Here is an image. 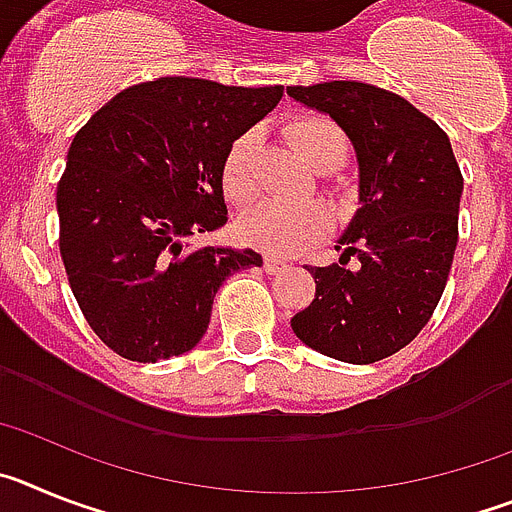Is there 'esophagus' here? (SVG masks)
Returning <instances> with one entry per match:
<instances>
[{
    "label": "esophagus",
    "mask_w": 512,
    "mask_h": 512,
    "mask_svg": "<svg viewBox=\"0 0 512 512\" xmlns=\"http://www.w3.org/2000/svg\"><path fill=\"white\" fill-rule=\"evenodd\" d=\"M287 261L284 259H279V256H266L264 259V269L269 271V274H277V271H284L287 269Z\"/></svg>",
    "instance_id": "34e87169"
}]
</instances>
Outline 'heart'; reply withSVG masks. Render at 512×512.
<instances>
[{"mask_svg":"<svg viewBox=\"0 0 512 512\" xmlns=\"http://www.w3.org/2000/svg\"><path fill=\"white\" fill-rule=\"evenodd\" d=\"M289 140L312 169L333 171L348 151L346 135L336 122L320 115H305L287 125ZM259 130L248 128L233 138L223 158L220 182L233 202H248L256 192L253 156ZM330 228V207L323 200H261L243 212L238 235L246 246L277 256L305 251Z\"/></svg>","mask_w":512,"mask_h":512,"instance_id":"b5f03b06","label":"heart"}]
</instances>
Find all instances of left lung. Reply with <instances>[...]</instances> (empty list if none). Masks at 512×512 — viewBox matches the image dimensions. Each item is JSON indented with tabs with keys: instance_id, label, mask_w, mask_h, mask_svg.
Segmentation results:
<instances>
[{
	"instance_id": "left-lung-1",
	"label": "left lung",
	"mask_w": 512,
	"mask_h": 512,
	"mask_svg": "<svg viewBox=\"0 0 512 512\" xmlns=\"http://www.w3.org/2000/svg\"><path fill=\"white\" fill-rule=\"evenodd\" d=\"M287 94L336 122L359 164V210L336 241L341 259L310 266L315 300L292 330L330 359L374 364L408 346L441 300L464 179L449 135L400 94L361 81ZM351 255L357 266L348 270Z\"/></svg>"
}]
</instances>
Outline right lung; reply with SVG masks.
<instances>
[{
  "label": "right lung",
  "instance_id": "right-lung-1",
  "mask_svg": "<svg viewBox=\"0 0 512 512\" xmlns=\"http://www.w3.org/2000/svg\"><path fill=\"white\" fill-rule=\"evenodd\" d=\"M282 94L161 76L112 97L74 135L56 192L58 246L84 318L122 359L192 351L225 279L264 264L251 248L194 238L228 223L225 151Z\"/></svg>",
  "mask_w": 512,
  "mask_h": 512
}]
</instances>
